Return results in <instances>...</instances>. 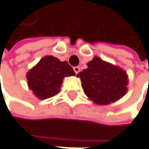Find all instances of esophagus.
I'll return each mask as SVG.
<instances>
[{
  "instance_id": "1",
  "label": "esophagus",
  "mask_w": 149,
  "mask_h": 149,
  "mask_svg": "<svg viewBox=\"0 0 149 149\" xmlns=\"http://www.w3.org/2000/svg\"><path fill=\"white\" fill-rule=\"evenodd\" d=\"M73 70H74L75 73L77 74V73L80 72V67H79V66H74V67H73Z\"/></svg>"
}]
</instances>
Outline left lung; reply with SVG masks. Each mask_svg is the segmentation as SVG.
Instances as JSON below:
<instances>
[{"label": "left lung", "mask_w": 149, "mask_h": 149, "mask_svg": "<svg viewBox=\"0 0 149 149\" xmlns=\"http://www.w3.org/2000/svg\"><path fill=\"white\" fill-rule=\"evenodd\" d=\"M85 94L98 104L118 100L127 92V75L120 68L95 57L77 74Z\"/></svg>", "instance_id": "obj_1"}]
</instances>
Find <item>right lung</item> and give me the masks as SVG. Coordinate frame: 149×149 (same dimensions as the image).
<instances>
[{"label": "right lung", "instance_id": "obj_1", "mask_svg": "<svg viewBox=\"0 0 149 149\" xmlns=\"http://www.w3.org/2000/svg\"><path fill=\"white\" fill-rule=\"evenodd\" d=\"M72 67L67 61H60L51 56L42 58L27 74L28 84L40 100L48 99L60 92L65 77L74 76Z\"/></svg>", "mask_w": 149, "mask_h": 149}]
</instances>
